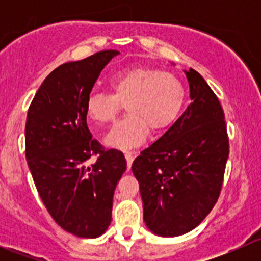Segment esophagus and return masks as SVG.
<instances>
[{
	"mask_svg": "<svg viewBox=\"0 0 261 261\" xmlns=\"http://www.w3.org/2000/svg\"><path fill=\"white\" fill-rule=\"evenodd\" d=\"M135 155H136V152H130V151L125 152V158H126V162H127V167L128 168H130L131 164H133Z\"/></svg>",
	"mask_w": 261,
	"mask_h": 261,
	"instance_id": "esophagus-1",
	"label": "esophagus"
}]
</instances>
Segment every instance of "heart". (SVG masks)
I'll return each instance as SVG.
<instances>
[{
  "instance_id": "obj_1",
  "label": "heart",
  "mask_w": 261,
  "mask_h": 261,
  "mask_svg": "<svg viewBox=\"0 0 261 261\" xmlns=\"http://www.w3.org/2000/svg\"><path fill=\"white\" fill-rule=\"evenodd\" d=\"M111 93L92 92L86 114L101 125L114 122L126 105V116L107 134L106 145L128 150L144 143L150 128L162 133L174 123L183 109L186 91L172 73L149 68H130L112 75Z\"/></svg>"
}]
</instances>
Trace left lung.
Masks as SVG:
<instances>
[{
    "instance_id": "8db88e82",
    "label": "left lung",
    "mask_w": 261,
    "mask_h": 261,
    "mask_svg": "<svg viewBox=\"0 0 261 261\" xmlns=\"http://www.w3.org/2000/svg\"><path fill=\"white\" fill-rule=\"evenodd\" d=\"M184 73L191 105L131 167L140 184L144 221L163 238L184 235L206 218L220 196L228 159L217 96L198 72Z\"/></svg>"
}]
</instances>
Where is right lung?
<instances>
[{"label":"right lung","instance_id":"add662e5","mask_svg":"<svg viewBox=\"0 0 261 261\" xmlns=\"http://www.w3.org/2000/svg\"><path fill=\"white\" fill-rule=\"evenodd\" d=\"M117 54L102 50L55 68L26 117L25 154L39 196L55 222L78 238H98L109 228L115 188L126 170L122 152L92 139L86 114L99 73ZM91 156H97L94 163Z\"/></svg>","mask_w":261,"mask_h":261}]
</instances>
